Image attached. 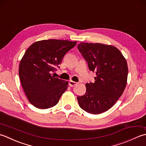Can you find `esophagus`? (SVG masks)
Listing matches in <instances>:
<instances>
[{"mask_svg":"<svg viewBox=\"0 0 146 146\" xmlns=\"http://www.w3.org/2000/svg\"><path fill=\"white\" fill-rule=\"evenodd\" d=\"M78 83L75 82V81H69V85L71 87H74V86H76V85H77Z\"/></svg>","mask_w":146,"mask_h":146,"instance_id":"1","label":"esophagus"}]
</instances>
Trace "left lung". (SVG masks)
Here are the masks:
<instances>
[{
  "instance_id": "obj_1",
  "label": "left lung",
  "mask_w": 146,
  "mask_h": 146,
  "mask_svg": "<svg viewBox=\"0 0 146 146\" xmlns=\"http://www.w3.org/2000/svg\"><path fill=\"white\" fill-rule=\"evenodd\" d=\"M77 48L96 72L94 82L86 83L84 95L77 96L79 106L97 115L108 110L123 94L127 81L126 59L117 48L102 43L82 42Z\"/></svg>"
}]
</instances>
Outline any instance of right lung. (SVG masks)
<instances>
[{"label": "right lung", "instance_id": "1", "mask_svg": "<svg viewBox=\"0 0 146 146\" xmlns=\"http://www.w3.org/2000/svg\"><path fill=\"white\" fill-rule=\"evenodd\" d=\"M76 43L69 40H44L36 41L26 50L20 62L19 76L23 90L33 105L47 109L58 103L69 82L55 77L52 73Z\"/></svg>", "mask_w": 146, "mask_h": 146}]
</instances>
